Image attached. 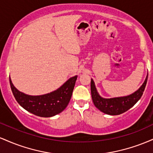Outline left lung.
<instances>
[{
    "label": "left lung",
    "mask_w": 153,
    "mask_h": 153,
    "mask_svg": "<svg viewBox=\"0 0 153 153\" xmlns=\"http://www.w3.org/2000/svg\"><path fill=\"white\" fill-rule=\"evenodd\" d=\"M147 76L148 75H147L145 82H143L141 87L134 93L127 96L112 98V99H104L101 97L97 92L94 80L91 79V96L95 106L101 111L109 115H119L127 111L134 106L143 96L147 84Z\"/></svg>",
    "instance_id": "left-lung-1"
}]
</instances>
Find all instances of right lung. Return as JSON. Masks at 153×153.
<instances>
[{"label":"right lung","mask_w":153,"mask_h":153,"mask_svg":"<svg viewBox=\"0 0 153 153\" xmlns=\"http://www.w3.org/2000/svg\"><path fill=\"white\" fill-rule=\"evenodd\" d=\"M77 75L50 94L41 96H29L20 92L14 87L10 78L12 93L16 101L24 109L41 117H51L61 113L66 108L73 94Z\"/></svg>","instance_id":"obj_1"}]
</instances>
